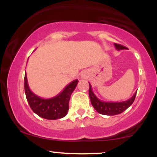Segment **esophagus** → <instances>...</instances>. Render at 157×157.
I'll list each match as a JSON object with an SVG mask.
<instances>
[{
	"mask_svg": "<svg viewBox=\"0 0 157 157\" xmlns=\"http://www.w3.org/2000/svg\"><path fill=\"white\" fill-rule=\"evenodd\" d=\"M81 78H82V79H85V78H86V77H87V75H86V73H85V72H82V74H81Z\"/></svg>",
	"mask_w": 157,
	"mask_h": 157,
	"instance_id": "1",
	"label": "esophagus"
}]
</instances>
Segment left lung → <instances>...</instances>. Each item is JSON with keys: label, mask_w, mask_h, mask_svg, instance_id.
<instances>
[{"label": "left lung", "mask_w": 157, "mask_h": 157, "mask_svg": "<svg viewBox=\"0 0 157 157\" xmlns=\"http://www.w3.org/2000/svg\"><path fill=\"white\" fill-rule=\"evenodd\" d=\"M114 46L117 50H122L125 49L126 47L122 46V45L114 44ZM136 91L134 93V94L128 99V100L123 102H105L100 100L97 97L94 93L92 91V87L91 84L89 83V97L91 100V105L94 109L96 110L98 113H101L103 115H109V116H113V115L120 114L128 107L132 105L134 102L135 97L136 95Z\"/></svg>", "instance_id": "8db88e82"}]
</instances>
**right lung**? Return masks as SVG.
Listing matches in <instances>:
<instances>
[{"mask_svg":"<svg viewBox=\"0 0 157 157\" xmlns=\"http://www.w3.org/2000/svg\"><path fill=\"white\" fill-rule=\"evenodd\" d=\"M77 83L78 80H73L55 97L44 99L32 92L29 87L26 73L24 77L25 94L30 108L36 114L46 120H57L67 114L70 97Z\"/></svg>","mask_w":157,"mask_h":157,"instance_id":"1","label":"right lung"}]
</instances>
